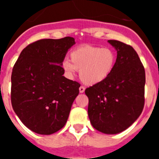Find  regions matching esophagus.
Instances as JSON below:
<instances>
[{
  "label": "esophagus",
  "instance_id": "1",
  "mask_svg": "<svg viewBox=\"0 0 159 159\" xmlns=\"http://www.w3.org/2000/svg\"><path fill=\"white\" fill-rule=\"evenodd\" d=\"M79 89H80V93H84V91H85V88L83 86L80 87V88H79Z\"/></svg>",
  "mask_w": 159,
  "mask_h": 159
}]
</instances>
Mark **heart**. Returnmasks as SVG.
<instances>
[{
  "label": "heart",
  "instance_id": "obj_1",
  "mask_svg": "<svg viewBox=\"0 0 159 159\" xmlns=\"http://www.w3.org/2000/svg\"><path fill=\"white\" fill-rule=\"evenodd\" d=\"M70 61L64 60L62 67L67 75L72 77L76 70L87 85H95L110 76L116 63V52L109 48L81 45L70 53Z\"/></svg>",
  "mask_w": 159,
  "mask_h": 159
}]
</instances>
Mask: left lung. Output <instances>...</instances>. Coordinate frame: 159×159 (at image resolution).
<instances>
[{"label":"left lung","instance_id":"1","mask_svg":"<svg viewBox=\"0 0 159 159\" xmlns=\"http://www.w3.org/2000/svg\"><path fill=\"white\" fill-rule=\"evenodd\" d=\"M117 51L113 71L107 80L88 88V113L92 127L108 134L123 131L139 117L144 107L145 69L131 46L110 40Z\"/></svg>","mask_w":159,"mask_h":159}]
</instances>
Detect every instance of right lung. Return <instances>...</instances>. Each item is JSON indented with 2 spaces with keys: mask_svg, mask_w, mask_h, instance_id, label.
Wrapping results in <instances>:
<instances>
[{
  "mask_svg": "<svg viewBox=\"0 0 159 159\" xmlns=\"http://www.w3.org/2000/svg\"><path fill=\"white\" fill-rule=\"evenodd\" d=\"M73 37L43 39L22 50L12 68L11 102L29 129L52 134L64 127L80 84L64 76L63 61Z\"/></svg>",
  "mask_w": 159,
  "mask_h": 159,
  "instance_id": "obj_1",
  "label": "right lung"
}]
</instances>
